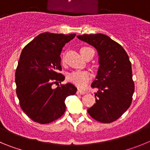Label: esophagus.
I'll list each match as a JSON object with an SVG mask.
<instances>
[{"mask_svg": "<svg viewBox=\"0 0 150 150\" xmlns=\"http://www.w3.org/2000/svg\"><path fill=\"white\" fill-rule=\"evenodd\" d=\"M77 93L79 94V95H84V94L86 93V91H83V90H80V89H78L77 90Z\"/></svg>", "mask_w": 150, "mask_h": 150, "instance_id": "esophagus-1", "label": "esophagus"}]
</instances>
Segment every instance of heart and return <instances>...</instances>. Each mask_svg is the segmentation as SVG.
I'll use <instances>...</instances> for the list:
<instances>
[{"label":"heart","mask_w":150,"mask_h":150,"mask_svg":"<svg viewBox=\"0 0 150 150\" xmlns=\"http://www.w3.org/2000/svg\"><path fill=\"white\" fill-rule=\"evenodd\" d=\"M86 47H83V48ZM91 78V74L87 71H74L69 73L67 76V79L70 83H73L79 88H83L89 82Z\"/></svg>","instance_id":"1"}]
</instances>
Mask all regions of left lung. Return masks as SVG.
I'll list each match as a JSON object with an SVG mask.
<instances>
[{"instance_id":"left-lung-1","label":"left lung","mask_w":150,"mask_h":150,"mask_svg":"<svg viewBox=\"0 0 150 150\" xmlns=\"http://www.w3.org/2000/svg\"><path fill=\"white\" fill-rule=\"evenodd\" d=\"M77 38L93 46L99 55L98 75L91 86L98 91L95 94V104L88 109V114L100 122H112L132 104L134 91L132 63L122 46L105 34Z\"/></svg>"}]
</instances>
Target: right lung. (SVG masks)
<instances>
[{
    "instance_id": "add662e5",
    "label": "right lung",
    "mask_w": 150,
    "mask_h": 150,
    "mask_svg": "<svg viewBox=\"0 0 150 150\" xmlns=\"http://www.w3.org/2000/svg\"><path fill=\"white\" fill-rule=\"evenodd\" d=\"M76 36L43 33L22 50L16 71V95L25 114L36 122L47 124L60 118L65 112L66 98L76 94L71 83H62L60 54L65 43Z\"/></svg>"
}]
</instances>
